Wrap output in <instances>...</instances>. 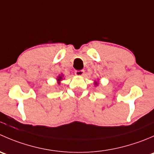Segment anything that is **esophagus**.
I'll return each mask as SVG.
<instances>
[{"instance_id":"1","label":"esophagus","mask_w":154,"mask_h":154,"mask_svg":"<svg viewBox=\"0 0 154 154\" xmlns=\"http://www.w3.org/2000/svg\"><path fill=\"white\" fill-rule=\"evenodd\" d=\"M75 74L77 76H83L84 74V70H77L75 71Z\"/></svg>"}]
</instances>
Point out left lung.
I'll return each instance as SVG.
<instances>
[{
  "label": "left lung",
  "instance_id": "left-lung-1",
  "mask_svg": "<svg viewBox=\"0 0 154 154\" xmlns=\"http://www.w3.org/2000/svg\"><path fill=\"white\" fill-rule=\"evenodd\" d=\"M94 84H95V85H97V83H94Z\"/></svg>",
  "mask_w": 154,
  "mask_h": 154
}]
</instances>
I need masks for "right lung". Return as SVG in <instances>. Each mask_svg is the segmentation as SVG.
<instances>
[{"label": "right lung", "mask_w": 154, "mask_h": 154, "mask_svg": "<svg viewBox=\"0 0 154 154\" xmlns=\"http://www.w3.org/2000/svg\"><path fill=\"white\" fill-rule=\"evenodd\" d=\"M57 81H58V83H59V84H60V81H61V80H63V77H62V75L61 76H59V77H57Z\"/></svg>", "instance_id": "add662e5"}]
</instances>
